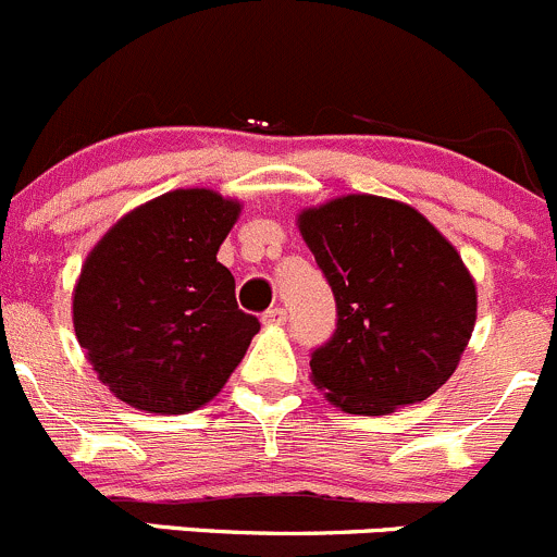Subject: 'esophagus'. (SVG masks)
Wrapping results in <instances>:
<instances>
[{
	"instance_id": "obj_1",
	"label": "esophagus",
	"mask_w": 557,
	"mask_h": 557,
	"mask_svg": "<svg viewBox=\"0 0 557 557\" xmlns=\"http://www.w3.org/2000/svg\"><path fill=\"white\" fill-rule=\"evenodd\" d=\"M262 322H264V325H284V322H287V309H282V306L268 309L262 314Z\"/></svg>"
}]
</instances>
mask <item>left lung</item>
Masks as SVG:
<instances>
[{
    "label": "left lung",
    "mask_w": 557,
    "mask_h": 557,
    "mask_svg": "<svg viewBox=\"0 0 557 557\" xmlns=\"http://www.w3.org/2000/svg\"><path fill=\"white\" fill-rule=\"evenodd\" d=\"M336 298V333L311 355V383L352 416L423 401L459 367L475 325V282L416 208L336 196L298 215Z\"/></svg>",
    "instance_id": "left-lung-1"
}]
</instances>
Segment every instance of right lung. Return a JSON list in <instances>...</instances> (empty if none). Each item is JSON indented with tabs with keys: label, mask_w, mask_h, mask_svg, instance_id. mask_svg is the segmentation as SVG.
I'll return each instance as SVG.
<instances>
[{
	"label": "right lung",
	"mask_w": 557,
	"mask_h": 557,
	"mask_svg": "<svg viewBox=\"0 0 557 557\" xmlns=\"http://www.w3.org/2000/svg\"><path fill=\"white\" fill-rule=\"evenodd\" d=\"M240 208L210 188L169 190L125 213L87 253L73 327L120 401L190 412L243 361L259 320L237 309L235 275L215 259Z\"/></svg>",
	"instance_id": "add662e5"
}]
</instances>
